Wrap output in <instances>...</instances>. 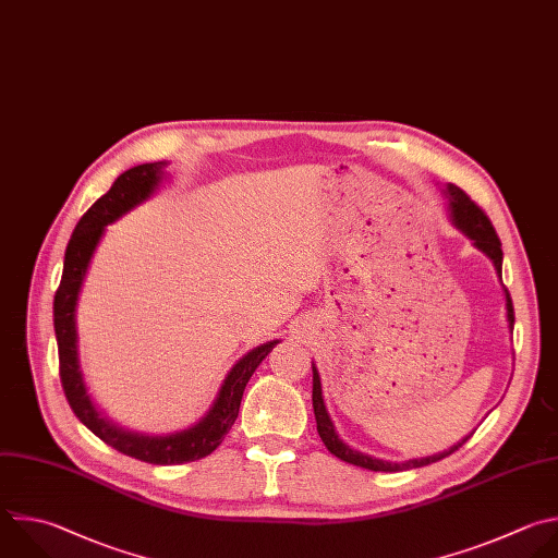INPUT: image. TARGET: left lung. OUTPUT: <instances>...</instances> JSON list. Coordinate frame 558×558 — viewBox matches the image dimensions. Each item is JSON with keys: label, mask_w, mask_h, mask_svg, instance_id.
I'll use <instances>...</instances> for the list:
<instances>
[{"label": "left lung", "mask_w": 558, "mask_h": 558, "mask_svg": "<svg viewBox=\"0 0 558 558\" xmlns=\"http://www.w3.org/2000/svg\"><path fill=\"white\" fill-rule=\"evenodd\" d=\"M445 197L449 202V213H451V221L453 226L466 234L473 245L484 252L493 265H495V271L497 276L501 278V260H504V252H501V241L490 223V219L484 215V210L471 202V197L458 189L456 183H447L445 189ZM504 293H506V317H508V326L512 330V324H514V308H512V300H510V293L508 289L504 287ZM313 412H315V421H317V434L322 438V442L326 445V449L337 456L339 460L348 462V464H354V466H361V469H367V471H384V473H397V471H408V469H418V466H427L432 462H438L447 456H451L453 451H458L466 440L469 436L449 447L447 451L442 453H436V456H427V458H416V460H408V462H386V460H379V458H373V456H365L361 451H354L350 449L335 432V425L328 416V410L324 405V397H322V381H319V373L317 367L313 365Z\"/></svg>", "instance_id": "left-lung-1"}]
</instances>
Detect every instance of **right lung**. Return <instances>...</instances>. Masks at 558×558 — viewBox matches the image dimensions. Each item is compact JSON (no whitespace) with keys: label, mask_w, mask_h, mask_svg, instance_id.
Here are the masks:
<instances>
[{"label":"right lung","mask_w":558,"mask_h":558,"mask_svg":"<svg viewBox=\"0 0 558 558\" xmlns=\"http://www.w3.org/2000/svg\"><path fill=\"white\" fill-rule=\"evenodd\" d=\"M166 161L140 163L124 170L109 189L78 221L74 234L65 250L63 276L54 295V332L59 343V369H61V386L65 399L76 414V418L94 432L102 442L113 447L116 451L131 456L135 460L148 464H183L195 462L210 456L232 429L245 386L260 361L271 352L278 339L267 341L254 350H250L236 365L230 369L215 405L210 412L191 429H183L168 436H144L122 429L107 421L96 405L92 403L78 361V332H76V304L78 293L83 289V280L87 276V267L92 256L105 234V228L133 210L137 204L146 202L157 183L163 177Z\"/></svg>","instance_id":"1"}]
</instances>
